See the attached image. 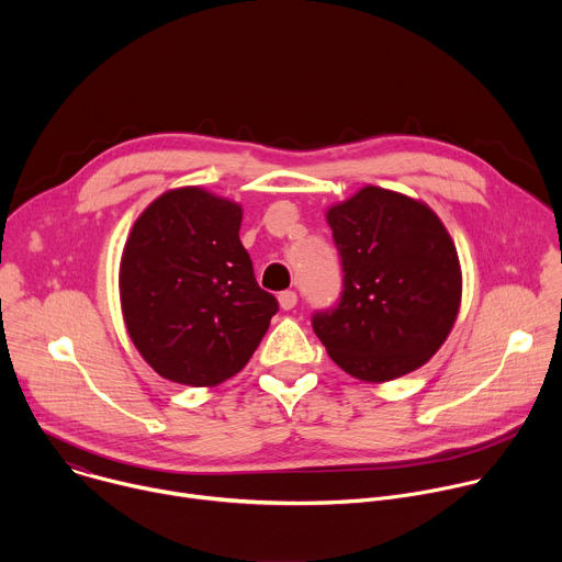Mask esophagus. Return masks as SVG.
<instances>
[{"instance_id":"obj_1","label":"esophagus","mask_w":562,"mask_h":562,"mask_svg":"<svg viewBox=\"0 0 562 562\" xmlns=\"http://www.w3.org/2000/svg\"><path fill=\"white\" fill-rule=\"evenodd\" d=\"M278 302H280V308L291 311V308L297 304V293H295V291H282V293L278 295Z\"/></svg>"}]
</instances>
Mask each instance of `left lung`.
I'll return each mask as SVG.
<instances>
[{"mask_svg": "<svg viewBox=\"0 0 562 562\" xmlns=\"http://www.w3.org/2000/svg\"><path fill=\"white\" fill-rule=\"evenodd\" d=\"M342 260V297L313 331L349 375L386 382L423 367L460 308L453 239L420 200L364 187L327 211Z\"/></svg>", "mask_w": 562, "mask_h": 562, "instance_id": "1", "label": "left lung"}]
</instances>
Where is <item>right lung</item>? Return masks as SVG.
<instances>
[{
	"label": "right lung",
	"mask_w": 562,
	"mask_h": 562,
	"mask_svg": "<svg viewBox=\"0 0 562 562\" xmlns=\"http://www.w3.org/2000/svg\"><path fill=\"white\" fill-rule=\"evenodd\" d=\"M243 206L173 189L135 220L120 262L126 331L162 378L215 386L243 371L278 300L258 286L239 243Z\"/></svg>",
	"instance_id": "right-lung-1"
}]
</instances>
